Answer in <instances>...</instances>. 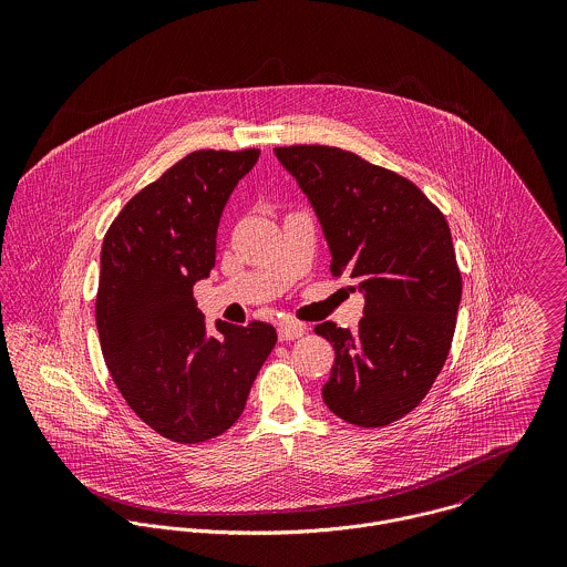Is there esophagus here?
I'll use <instances>...</instances> for the list:
<instances>
[{
    "instance_id": "esophagus-1",
    "label": "esophagus",
    "mask_w": 567,
    "mask_h": 567,
    "mask_svg": "<svg viewBox=\"0 0 567 567\" xmlns=\"http://www.w3.org/2000/svg\"><path fill=\"white\" fill-rule=\"evenodd\" d=\"M279 340H295L306 333V327L301 323H281L277 327Z\"/></svg>"
}]
</instances>
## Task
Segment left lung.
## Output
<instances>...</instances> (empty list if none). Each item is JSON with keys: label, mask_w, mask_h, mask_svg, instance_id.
Listing matches in <instances>:
<instances>
[{"label": "left lung", "mask_w": 567, "mask_h": 567, "mask_svg": "<svg viewBox=\"0 0 567 567\" xmlns=\"http://www.w3.org/2000/svg\"><path fill=\"white\" fill-rule=\"evenodd\" d=\"M275 155L323 225L331 275L364 292L355 333L315 327L336 351L323 402L347 423L389 425L421 404L452 347L463 279L447 220L412 181L355 153L299 144Z\"/></svg>", "instance_id": "left-lung-1"}]
</instances>
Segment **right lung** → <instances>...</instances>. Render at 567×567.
Returning a JSON list of instances; mask_svg holds the SVG:
<instances>
[{"label": "right lung", "instance_id": "obj_1", "mask_svg": "<svg viewBox=\"0 0 567 567\" xmlns=\"http://www.w3.org/2000/svg\"><path fill=\"white\" fill-rule=\"evenodd\" d=\"M257 157L189 153L124 205L102 243L95 324L106 369L131 410L174 443L227 432L277 342L261 321H216L207 336L192 292L216 264L223 209Z\"/></svg>", "mask_w": 567, "mask_h": 567}]
</instances>
